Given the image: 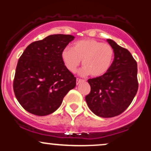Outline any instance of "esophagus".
<instances>
[{"mask_svg": "<svg viewBox=\"0 0 151 151\" xmlns=\"http://www.w3.org/2000/svg\"><path fill=\"white\" fill-rule=\"evenodd\" d=\"M84 79H77V81H76V83H77V85L79 84L81 82H84Z\"/></svg>", "mask_w": 151, "mask_h": 151, "instance_id": "34e87169", "label": "esophagus"}]
</instances>
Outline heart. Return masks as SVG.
Listing matches in <instances>:
<instances>
[{
    "label": "heart",
    "instance_id": "heart-1",
    "mask_svg": "<svg viewBox=\"0 0 151 151\" xmlns=\"http://www.w3.org/2000/svg\"><path fill=\"white\" fill-rule=\"evenodd\" d=\"M62 60L70 72L74 73L82 60V75L91 74L100 77L110 70L114 59V50L111 45L93 39L81 40L74 42L72 49L62 50Z\"/></svg>",
    "mask_w": 151,
    "mask_h": 151
}]
</instances>
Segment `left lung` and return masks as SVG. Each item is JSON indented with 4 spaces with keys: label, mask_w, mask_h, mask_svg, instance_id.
<instances>
[{
    "label": "left lung",
    "mask_w": 151,
    "mask_h": 151,
    "mask_svg": "<svg viewBox=\"0 0 151 151\" xmlns=\"http://www.w3.org/2000/svg\"><path fill=\"white\" fill-rule=\"evenodd\" d=\"M107 42L114 50L110 70L101 77L88 79L91 91L85 99L90 110L103 118L116 116L124 111L138 88L137 62L130 52L114 40Z\"/></svg>",
    "instance_id": "8db88e82"
}]
</instances>
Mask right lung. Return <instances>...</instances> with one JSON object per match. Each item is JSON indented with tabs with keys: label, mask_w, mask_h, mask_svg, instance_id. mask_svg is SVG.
<instances>
[{
	"label": "right lung",
	"mask_w": 151,
	"mask_h": 151,
	"mask_svg": "<svg viewBox=\"0 0 151 151\" xmlns=\"http://www.w3.org/2000/svg\"><path fill=\"white\" fill-rule=\"evenodd\" d=\"M74 38L70 35H51L31 43L20 56L13 90L20 104L29 113L40 116L53 113L75 87L76 77L61 57Z\"/></svg>",
	"instance_id": "add662e5"
}]
</instances>
